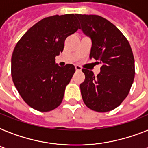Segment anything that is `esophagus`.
<instances>
[{"label":"esophagus","instance_id":"obj_1","mask_svg":"<svg viewBox=\"0 0 148 148\" xmlns=\"http://www.w3.org/2000/svg\"><path fill=\"white\" fill-rule=\"evenodd\" d=\"M75 70H76V71H81V66H79V65H75Z\"/></svg>","mask_w":148,"mask_h":148}]
</instances>
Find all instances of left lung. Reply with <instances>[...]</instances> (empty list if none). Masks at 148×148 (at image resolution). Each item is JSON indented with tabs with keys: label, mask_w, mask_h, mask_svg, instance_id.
<instances>
[{
	"label": "left lung",
	"mask_w": 148,
	"mask_h": 148,
	"mask_svg": "<svg viewBox=\"0 0 148 148\" xmlns=\"http://www.w3.org/2000/svg\"><path fill=\"white\" fill-rule=\"evenodd\" d=\"M83 33L90 38V58L101 64L95 77L82 69L85 80L80 84L86 106L97 112H107L121 104L128 95L134 78V58L131 45L112 23L98 15H76Z\"/></svg>",
	"instance_id": "1"
}]
</instances>
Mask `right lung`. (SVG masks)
<instances>
[{
  "label": "right lung",
  "mask_w": 148,
  "mask_h": 148,
  "mask_svg": "<svg viewBox=\"0 0 148 148\" xmlns=\"http://www.w3.org/2000/svg\"><path fill=\"white\" fill-rule=\"evenodd\" d=\"M79 28L74 14L45 17L24 34L11 58L13 82L25 102L34 109L50 111L60 105L65 88L75 72L73 64L60 67L55 57L68 36Z\"/></svg>",
  "instance_id": "obj_1"
}]
</instances>
